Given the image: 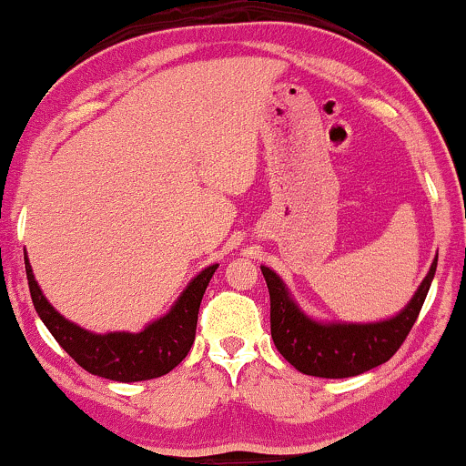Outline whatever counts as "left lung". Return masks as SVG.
<instances>
[{
	"label": "left lung",
	"instance_id": "1",
	"mask_svg": "<svg viewBox=\"0 0 466 466\" xmlns=\"http://www.w3.org/2000/svg\"><path fill=\"white\" fill-rule=\"evenodd\" d=\"M436 261L439 257L408 308L395 319L373 325H320L308 319L288 297L281 279L270 268L261 266L270 292V333L275 347L300 373L329 380L366 373L388 362L406 342L419 319L434 279Z\"/></svg>",
	"mask_w": 466,
	"mask_h": 466
}]
</instances>
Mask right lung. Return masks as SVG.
I'll return each mask as SVG.
<instances>
[{
    "instance_id": "add662e5",
    "label": "right lung",
    "mask_w": 466,
    "mask_h": 466,
    "mask_svg": "<svg viewBox=\"0 0 466 466\" xmlns=\"http://www.w3.org/2000/svg\"><path fill=\"white\" fill-rule=\"evenodd\" d=\"M24 259L32 303H35L36 314L46 322L49 333L82 369L89 370L91 375H100L104 380L113 381L155 380V377L169 373L174 366L183 362L196 338L202 294H205L218 268H205L180 294L172 311L147 325L141 333L97 336V333L80 329L78 325H71L47 303L36 286L25 255Z\"/></svg>"
}]
</instances>
